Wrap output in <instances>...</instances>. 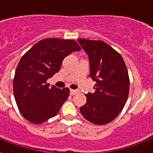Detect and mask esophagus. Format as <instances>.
<instances>
[{
  "instance_id": "1",
  "label": "esophagus",
  "mask_w": 153,
  "mask_h": 153,
  "mask_svg": "<svg viewBox=\"0 0 153 153\" xmlns=\"http://www.w3.org/2000/svg\"><path fill=\"white\" fill-rule=\"evenodd\" d=\"M78 93H79V91H78V90L70 89V95H75V94Z\"/></svg>"
}]
</instances>
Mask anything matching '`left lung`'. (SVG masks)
<instances>
[{
  "instance_id": "8db88e82",
  "label": "left lung",
  "mask_w": 153,
  "mask_h": 153,
  "mask_svg": "<svg viewBox=\"0 0 153 153\" xmlns=\"http://www.w3.org/2000/svg\"><path fill=\"white\" fill-rule=\"evenodd\" d=\"M88 55L90 77L95 92L85 94L87 102L80 112L95 125H106L121 112L128 99L129 78L121 55L102 40L78 39Z\"/></svg>"
}]
</instances>
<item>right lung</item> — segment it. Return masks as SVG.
Instances as JSON below:
<instances>
[{"mask_svg":"<svg viewBox=\"0 0 153 153\" xmlns=\"http://www.w3.org/2000/svg\"><path fill=\"white\" fill-rule=\"evenodd\" d=\"M81 47L74 40L45 38L21 57L15 70L13 89L22 115L33 124H42L59 112L70 89L49 87L47 80L60 69L64 58Z\"/></svg>","mask_w":153,"mask_h":153,"instance_id":"right-lung-1","label":"right lung"}]
</instances>
